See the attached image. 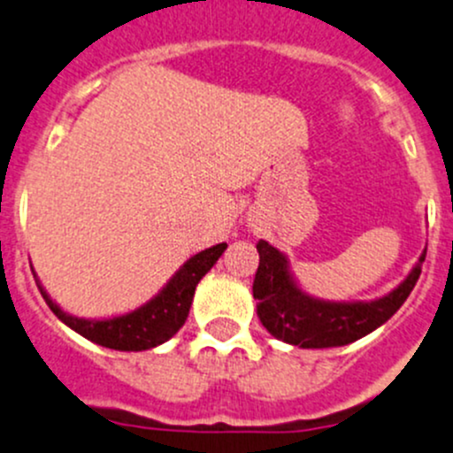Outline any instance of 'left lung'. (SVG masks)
<instances>
[{"label": "left lung", "instance_id": "left-lung-1", "mask_svg": "<svg viewBox=\"0 0 453 453\" xmlns=\"http://www.w3.org/2000/svg\"><path fill=\"white\" fill-rule=\"evenodd\" d=\"M260 263L254 276V300L263 326L276 340L300 349H331L368 335L408 300L421 276L425 252L408 278L386 298L372 303H322L296 287L287 258L267 241L256 243Z\"/></svg>", "mask_w": 453, "mask_h": 453}]
</instances>
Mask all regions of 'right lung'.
<instances>
[{
  "label": "right lung",
  "instance_id": "add662e5",
  "mask_svg": "<svg viewBox=\"0 0 453 453\" xmlns=\"http://www.w3.org/2000/svg\"><path fill=\"white\" fill-rule=\"evenodd\" d=\"M226 248V243H219L214 248L195 254L150 303H146L138 311L120 315V318H72V315L63 313L48 298V294H45L41 285L39 291L54 315H58V319H63L67 326L74 328L76 333H81L87 340L113 350H146L171 340L184 326L199 280L212 269V265L217 263L219 256L223 254Z\"/></svg>",
  "mask_w": 453,
  "mask_h": 453
}]
</instances>
